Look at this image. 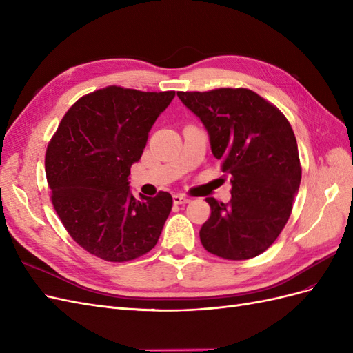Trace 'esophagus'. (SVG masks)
Masks as SVG:
<instances>
[{
    "label": "esophagus",
    "instance_id": "1",
    "mask_svg": "<svg viewBox=\"0 0 353 353\" xmlns=\"http://www.w3.org/2000/svg\"><path fill=\"white\" fill-rule=\"evenodd\" d=\"M172 199H174L175 205H185V203L190 201V199L185 197V196H183V194H174Z\"/></svg>",
    "mask_w": 353,
    "mask_h": 353
}]
</instances>
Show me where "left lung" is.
Masks as SVG:
<instances>
[{
  "instance_id": "1",
  "label": "left lung",
  "mask_w": 353,
  "mask_h": 353,
  "mask_svg": "<svg viewBox=\"0 0 353 353\" xmlns=\"http://www.w3.org/2000/svg\"><path fill=\"white\" fill-rule=\"evenodd\" d=\"M209 134L212 154L231 181L230 203L206 201L200 230L208 252L243 261L263 253L290 218L302 178L296 137L285 116L245 88L176 92Z\"/></svg>"
}]
</instances>
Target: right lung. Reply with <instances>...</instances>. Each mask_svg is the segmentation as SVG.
I'll list each match as a JSON object with an SVG mask.
<instances>
[{"mask_svg":"<svg viewBox=\"0 0 353 353\" xmlns=\"http://www.w3.org/2000/svg\"><path fill=\"white\" fill-rule=\"evenodd\" d=\"M174 97L175 91H94L72 105L47 147L52 206L70 237L100 259L140 258L162 234L172 196L135 199L128 176Z\"/></svg>","mask_w":353,"mask_h":353,"instance_id":"1","label":"right lung"}]
</instances>
